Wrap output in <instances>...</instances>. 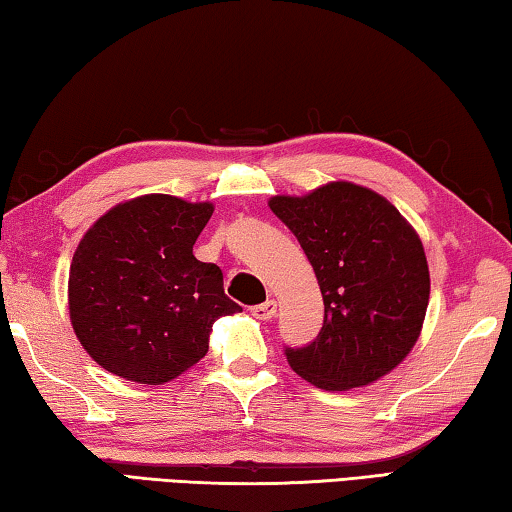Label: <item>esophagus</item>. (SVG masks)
Masks as SVG:
<instances>
[{
  "mask_svg": "<svg viewBox=\"0 0 512 512\" xmlns=\"http://www.w3.org/2000/svg\"><path fill=\"white\" fill-rule=\"evenodd\" d=\"M275 311H277L275 300H266V302H262V305L250 307V314L259 320H271L275 316Z\"/></svg>",
  "mask_w": 512,
  "mask_h": 512,
  "instance_id": "esophagus-1",
  "label": "esophagus"
}]
</instances>
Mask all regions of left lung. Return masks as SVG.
Instances as JSON below:
<instances>
[{"instance_id": "1", "label": "left lung", "mask_w": 512, "mask_h": 512, "mask_svg": "<svg viewBox=\"0 0 512 512\" xmlns=\"http://www.w3.org/2000/svg\"><path fill=\"white\" fill-rule=\"evenodd\" d=\"M273 214L314 266L325 318L289 366L325 391L368 386L418 341L429 305V266L415 230L368 187L329 183L307 196H273Z\"/></svg>"}]
</instances>
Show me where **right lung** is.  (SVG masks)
<instances>
[{
  "instance_id": "obj_1",
  "label": "right lung",
  "mask_w": 512,
  "mask_h": 512,
  "mask_svg": "<svg viewBox=\"0 0 512 512\" xmlns=\"http://www.w3.org/2000/svg\"><path fill=\"white\" fill-rule=\"evenodd\" d=\"M214 212L146 194L85 232L69 266V318L101 368L137 384L176 379L207 354L216 318L241 311L194 244Z\"/></svg>"
}]
</instances>
